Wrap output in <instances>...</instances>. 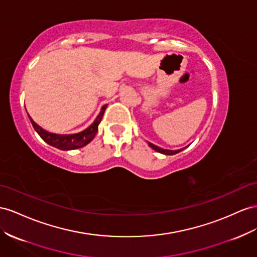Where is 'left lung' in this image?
Masks as SVG:
<instances>
[{
  "instance_id": "1",
  "label": "left lung",
  "mask_w": 257,
  "mask_h": 257,
  "mask_svg": "<svg viewBox=\"0 0 257 257\" xmlns=\"http://www.w3.org/2000/svg\"><path fill=\"white\" fill-rule=\"evenodd\" d=\"M148 145L150 146V147H151L152 149L156 150L157 152H160V154L168 155V156H173V155H175V154H178V152H180V151L183 150V149H178V150H168V149H163V148L158 147V146H156V145H154V144H151V143H148Z\"/></svg>"
}]
</instances>
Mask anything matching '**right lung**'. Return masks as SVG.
<instances>
[{"instance_id":"right-lung-1","label":"right lung","mask_w":257,"mask_h":257,"mask_svg":"<svg viewBox=\"0 0 257 257\" xmlns=\"http://www.w3.org/2000/svg\"><path fill=\"white\" fill-rule=\"evenodd\" d=\"M106 108H107V105L102 106L99 114L97 115L96 120L91 124V125L77 134L61 135V134L50 133V132H47L40 125H38V124L31 119V116H29V119L32 123L33 128L37 131V133L41 136V138H42L45 143L60 150H73V149L84 147V146H86L88 143L92 142L96 133L98 132V125L102 119V115H103V112H105Z\"/></svg>"}]
</instances>
